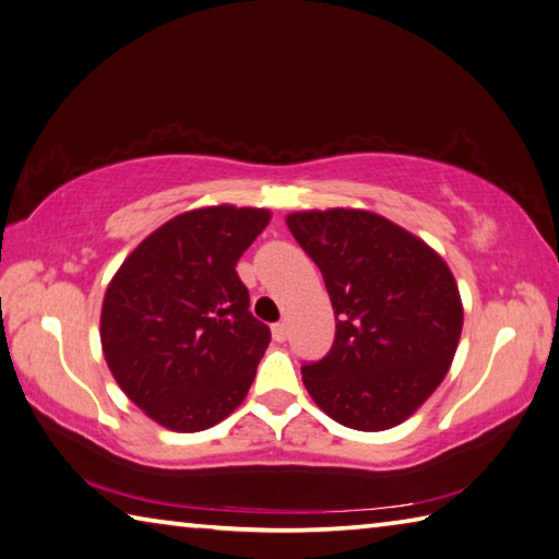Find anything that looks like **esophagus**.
<instances>
[{
    "instance_id": "34e87169",
    "label": "esophagus",
    "mask_w": 559,
    "mask_h": 559,
    "mask_svg": "<svg viewBox=\"0 0 559 559\" xmlns=\"http://www.w3.org/2000/svg\"><path fill=\"white\" fill-rule=\"evenodd\" d=\"M271 334H273V340L276 342H286V337H288V328H286V322H276L271 328Z\"/></svg>"
}]
</instances>
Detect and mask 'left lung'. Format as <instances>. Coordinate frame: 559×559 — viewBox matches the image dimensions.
<instances>
[{"label":"left lung","mask_w":559,"mask_h":559,"mask_svg":"<svg viewBox=\"0 0 559 559\" xmlns=\"http://www.w3.org/2000/svg\"><path fill=\"white\" fill-rule=\"evenodd\" d=\"M318 263L334 310V342L302 364V383L344 428H395L430 399L462 334L460 288L448 263L391 219L367 210L286 217Z\"/></svg>","instance_id":"1"}]
</instances>
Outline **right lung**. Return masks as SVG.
Listing matches in <instances>:
<instances>
[{
  "mask_svg": "<svg viewBox=\"0 0 559 559\" xmlns=\"http://www.w3.org/2000/svg\"><path fill=\"white\" fill-rule=\"evenodd\" d=\"M269 219V210L235 205L182 212L109 281L99 318L107 367L168 430H207L245 401L271 330L249 312L235 266Z\"/></svg>",
  "mask_w": 559,
  "mask_h": 559,
  "instance_id": "right-lung-1",
  "label": "right lung"
}]
</instances>
